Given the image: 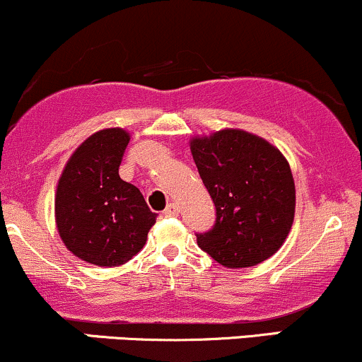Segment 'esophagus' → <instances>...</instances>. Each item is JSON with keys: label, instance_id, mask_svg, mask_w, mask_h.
<instances>
[{"label": "esophagus", "instance_id": "esophagus-1", "mask_svg": "<svg viewBox=\"0 0 362 362\" xmlns=\"http://www.w3.org/2000/svg\"><path fill=\"white\" fill-rule=\"evenodd\" d=\"M178 214H180V207H178L175 202L168 204L167 209H165V216H170V218H172V216H178Z\"/></svg>", "mask_w": 362, "mask_h": 362}]
</instances>
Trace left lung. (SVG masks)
<instances>
[{"label": "left lung", "instance_id": "8db88e82", "mask_svg": "<svg viewBox=\"0 0 362 362\" xmlns=\"http://www.w3.org/2000/svg\"><path fill=\"white\" fill-rule=\"evenodd\" d=\"M195 167L216 207L197 245L218 264L252 267L281 248L294 219V180L286 158L267 141L224 129L190 143Z\"/></svg>", "mask_w": 362, "mask_h": 362}]
</instances>
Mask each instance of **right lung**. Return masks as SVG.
Masks as SVG:
<instances>
[{"mask_svg": "<svg viewBox=\"0 0 362 362\" xmlns=\"http://www.w3.org/2000/svg\"><path fill=\"white\" fill-rule=\"evenodd\" d=\"M129 144L122 129L95 132L69 158L56 194V224L68 250L100 267L126 264L156 223L143 194L119 177Z\"/></svg>", "mask_w": 362, "mask_h": 362, "instance_id": "obj_1", "label": "right lung"}]
</instances>
